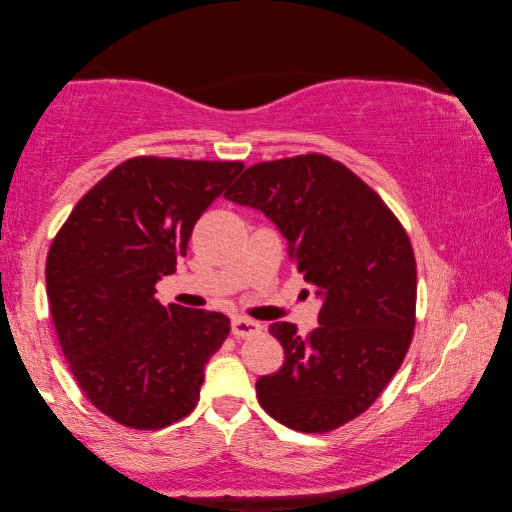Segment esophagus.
I'll return each instance as SVG.
<instances>
[{
    "label": "esophagus",
    "mask_w": 512,
    "mask_h": 512,
    "mask_svg": "<svg viewBox=\"0 0 512 512\" xmlns=\"http://www.w3.org/2000/svg\"><path fill=\"white\" fill-rule=\"evenodd\" d=\"M231 333L236 335V338H251V335L261 333V324L254 320H247V317H233Z\"/></svg>",
    "instance_id": "34e87169"
}]
</instances>
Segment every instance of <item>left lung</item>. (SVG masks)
<instances>
[{
  "mask_svg": "<svg viewBox=\"0 0 512 512\" xmlns=\"http://www.w3.org/2000/svg\"><path fill=\"white\" fill-rule=\"evenodd\" d=\"M263 211L322 297L320 326L274 322L281 370L256 381L258 404L301 433H329L370 408L404 363L415 329L417 267L404 226L349 167L324 154L256 163L224 192Z\"/></svg>",
  "mask_w": 512,
  "mask_h": 512,
  "instance_id": "left-lung-1",
  "label": "left lung"
}]
</instances>
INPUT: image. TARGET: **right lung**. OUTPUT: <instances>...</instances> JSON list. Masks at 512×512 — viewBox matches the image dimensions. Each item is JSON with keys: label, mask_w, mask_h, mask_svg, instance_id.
I'll list each match as a JSON object with an SVG mask.
<instances>
[{"label": "right lung", "mask_w": 512, "mask_h": 512, "mask_svg": "<svg viewBox=\"0 0 512 512\" xmlns=\"http://www.w3.org/2000/svg\"><path fill=\"white\" fill-rule=\"evenodd\" d=\"M238 161L136 156L79 199L47 254V297L63 356L90 404L138 431L192 413L204 365L229 317L163 306L201 213L242 172Z\"/></svg>", "instance_id": "add662e5"}]
</instances>
